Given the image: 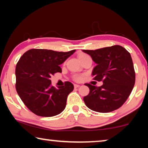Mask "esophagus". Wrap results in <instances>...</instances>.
Returning a JSON list of instances; mask_svg holds the SVG:
<instances>
[{
    "mask_svg": "<svg viewBox=\"0 0 148 148\" xmlns=\"http://www.w3.org/2000/svg\"><path fill=\"white\" fill-rule=\"evenodd\" d=\"M74 88H78L80 86L78 85V84H74Z\"/></svg>",
    "mask_w": 148,
    "mask_h": 148,
    "instance_id": "esophagus-1",
    "label": "esophagus"
}]
</instances>
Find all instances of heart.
Wrapping results in <instances>:
<instances>
[{
	"label": "heart",
	"instance_id": "heart-1",
	"mask_svg": "<svg viewBox=\"0 0 148 148\" xmlns=\"http://www.w3.org/2000/svg\"><path fill=\"white\" fill-rule=\"evenodd\" d=\"M87 56H88V55L86 54H84V53H81V54L78 55V58L81 62L84 58H86V57H87ZM73 78H74V80L76 81H80L82 80V76H78V75H75V76H74Z\"/></svg>",
	"mask_w": 148,
	"mask_h": 148
}]
</instances>
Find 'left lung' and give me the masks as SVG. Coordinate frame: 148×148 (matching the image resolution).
I'll return each instance as SVG.
<instances>
[{
    "label": "left lung",
    "instance_id": "8db88e82",
    "mask_svg": "<svg viewBox=\"0 0 148 148\" xmlns=\"http://www.w3.org/2000/svg\"><path fill=\"white\" fill-rule=\"evenodd\" d=\"M96 63L93 80L103 82L101 86L85 84L90 93L84 101L90 110L102 113L120 108L130 95L135 84L136 74L130 52L120 45L95 50H83Z\"/></svg>",
    "mask_w": 148,
    "mask_h": 148
}]
</instances>
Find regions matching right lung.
Here are the masks:
<instances>
[{
	"label": "right lung",
	"mask_w": 148,
	"mask_h": 148,
	"mask_svg": "<svg viewBox=\"0 0 148 148\" xmlns=\"http://www.w3.org/2000/svg\"><path fill=\"white\" fill-rule=\"evenodd\" d=\"M75 51L30 49L19 59L15 70L16 92L26 106L36 115L52 117L64 110L74 85L65 82L64 86L56 88L50 78L62 72L60 65Z\"/></svg>",
	"instance_id": "1"
}]
</instances>
